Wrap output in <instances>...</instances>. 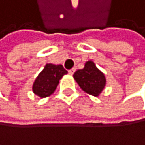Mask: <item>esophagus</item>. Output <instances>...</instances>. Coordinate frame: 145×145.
Masks as SVG:
<instances>
[{
    "instance_id": "34e87169",
    "label": "esophagus",
    "mask_w": 145,
    "mask_h": 145,
    "mask_svg": "<svg viewBox=\"0 0 145 145\" xmlns=\"http://www.w3.org/2000/svg\"><path fill=\"white\" fill-rule=\"evenodd\" d=\"M76 71V68H71L70 70H68V73H69V75H73L75 73Z\"/></svg>"
}]
</instances>
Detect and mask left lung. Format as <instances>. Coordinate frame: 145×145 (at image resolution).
<instances>
[{"mask_svg":"<svg viewBox=\"0 0 145 145\" xmlns=\"http://www.w3.org/2000/svg\"><path fill=\"white\" fill-rule=\"evenodd\" d=\"M73 78L82 91L95 97L102 93L106 85L105 74L91 60L86 62L82 69L76 71Z\"/></svg>","mask_w":145,"mask_h":145,"instance_id":"left-lung-1","label":"left lung"}]
</instances>
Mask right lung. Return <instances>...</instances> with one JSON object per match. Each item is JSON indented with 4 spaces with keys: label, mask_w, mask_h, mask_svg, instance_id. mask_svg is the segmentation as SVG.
<instances>
[{
    "label": "right lung",
    "mask_w": 145,
    "mask_h": 145,
    "mask_svg": "<svg viewBox=\"0 0 145 145\" xmlns=\"http://www.w3.org/2000/svg\"><path fill=\"white\" fill-rule=\"evenodd\" d=\"M67 74V71L62 65L46 64L34 81L32 86L33 93L40 98L49 97L56 90L63 76Z\"/></svg>",
    "instance_id": "obj_1"
}]
</instances>
